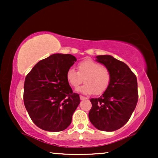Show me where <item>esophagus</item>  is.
I'll use <instances>...</instances> for the list:
<instances>
[{"mask_svg":"<svg viewBox=\"0 0 158 158\" xmlns=\"http://www.w3.org/2000/svg\"><path fill=\"white\" fill-rule=\"evenodd\" d=\"M80 98H81V100H85V99H87V98H85V97L83 96H80Z\"/></svg>","mask_w":158,"mask_h":158,"instance_id":"obj_1","label":"esophagus"}]
</instances>
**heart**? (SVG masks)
Instances as JSON below:
<instances>
[{"label":"heart","mask_w":158,"mask_h":158,"mask_svg":"<svg viewBox=\"0 0 158 158\" xmlns=\"http://www.w3.org/2000/svg\"><path fill=\"white\" fill-rule=\"evenodd\" d=\"M77 72L70 68L66 73V80L71 87L77 88L83 82L85 84L77 90L85 95H100L106 91L111 81L109 69L94 60L88 59L77 64Z\"/></svg>","instance_id":"heart-1"}]
</instances>
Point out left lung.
<instances>
[{
	"label": "left lung",
	"instance_id": "obj_1",
	"mask_svg": "<svg viewBox=\"0 0 158 158\" xmlns=\"http://www.w3.org/2000/svg\"><path fill=\"white\" fill-rule=\"evenodd\" d=\"M96 61L111 73L109 87L102 96L91 98L88 117L96 129L113 131L128 122L138 101L137 77L124 62L111 55L96 56Z\"/></svg>",
	"mask_w": 158,
	"mask_h": 158
}]
</instances>
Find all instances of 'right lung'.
Instances as JSON below:
<instances>
[{
    "label": "right lung",
    "instance_id": "obj_1",
    "mask_svg": "<svg viewBox=\"0 0 158 158\" xmlns=\"http://www.w3.org/2000/svg\"><path fill=\"white\" fill-rule=\"evenodd\" d=\"M76 60L70 54H54L37 62L26 76V109L43 130L63 131L72 122L81 100L67 81L66 73Z\"/></svg>",
    "mask_w": 158,
    "mask_h": 158
}]
</instances>
